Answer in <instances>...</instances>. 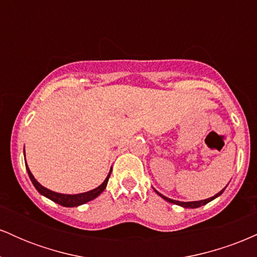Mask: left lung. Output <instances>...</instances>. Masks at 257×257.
Wrapping results in <instances>:
<instances>
[{"label":"left lung","instance_id":"8db88e82","mask_svg":"<svg viewBox=\"0 0 257 257\" xmlns=\"http://www.w3.org/2000/svg\"><path fill=\"white\" fill-rule=\"evenodd\" d=\"M223 191H225V188H223L222 191H220L219 193H216V194H215L214 197H210V198H208V199L197 200V202H179V200H174V199H170V198H168V197L163 196V194H161V193H159V192H157V191H156V192H157V193L159 194V196L162 197V198H163V199H166L167 202H169V203H173V204H176V205H180V206H184V208H192V209H194V208H199V206L204 205V204H206V203H209V202H210V200L215 199V198H216V197H219L220 194H222Z\"/></svg>","mask_w":257,"mask_h":257}]
</instances>
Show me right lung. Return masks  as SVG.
Wrapping results in <instances>:
<instances>
[{
	"mask_svg": "<svg viewBox=\"0 0 257 257\" xmlns=\"http://www.w3.org/2000/svg\"><path fill=\"white\" fill-rule=\"evenodd\" d=\"M26 170H28V174H29V176H30L32 184H34L35 187H36V190L38 191V192H40L41 194H43V196L47 197V198L53 200V202L58 203V204H60L63 206H69V208L70 206H78L81 204H84V203L90 202V200L96 198L100 193L104 192V190L106 188V185H107L108 178H110V175H111V172H110V174L107 175V178L105 179V181L102 182L99 187L94 188V190L89 191V192H84V193H79V194H61V193L53 192V191L48 190V188L43 187L42 185L38 184L37 180L34 178V175L31 174L30 169L28 168V164H26Z\"/></svg>",
	"mask_w": 257,
	"mask_h": 257,
	"instance_id": "right-lung-1",
	"label": "right lung"
}]
</instances>
